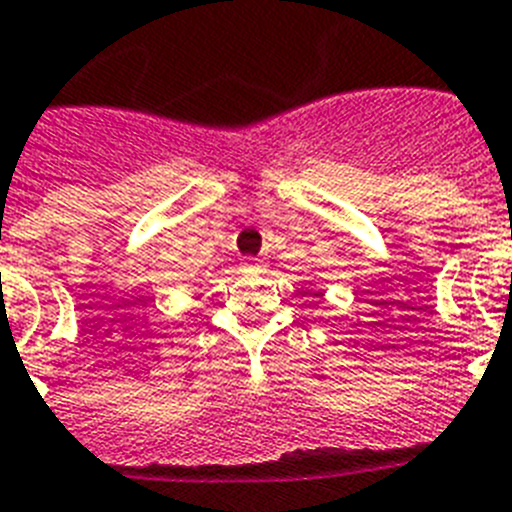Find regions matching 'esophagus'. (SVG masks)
<instances>
[{"label": "esophagus", "instance_id": "esophagus-1", "mask_svg": "<svg viewBox=\"0 0 512 512\" xmlns=\"http://www.w3.org/2000/svg\"><path fill=\"white\" fill-rule=\"evenodd\" d=\"M244 265H247V268H250V270H260V268H262V262L255 260V257H252V260L244 262Z\"/></svg>", "mask_w": 512, "mask_h": 512}]
</instances>
